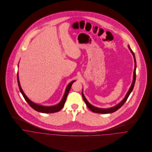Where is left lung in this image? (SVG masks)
<instances>
[{
    "instance_id": "obj_1",
    "label": "left lung",
    "mask_w": 152,
    "mask_h": 152,
    "mask_svg": "<svg viewBox=\"0 0 152 152\" xmlns=\"http://www.w3.org/2000/svg\"><path fill=\"white\" fill-rule=\"evenodd\" d=\"M129 48L131 51V53H132L133 56V57H134V72H133V82H132V84L131 85V87H130V89H129L127 94L126 95L125 98L119 104H118L117 105L112 107V108H110L108 109H102V108H96V107H95L94 106H92V105H91L88 101H87L86 98H85L83 92H82V96H83V98L85 102V103L86 104L88 108L92 112H95V113H112V112H115L116 110H117L118 109L120 108L125 103V102L126 101V100L128 99L129 95L131 93V92L132 91L133 89V87L134 86V83H135V80H136V59H135V56H134V53L133 52V51L132 50V49L130 48V47L129 46Z\"/></svg>"
}]
</instances>
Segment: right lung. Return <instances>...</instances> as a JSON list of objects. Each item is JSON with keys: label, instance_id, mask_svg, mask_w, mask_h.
Returning a JSON list of instances; mask_svg holds the SVG:
<instances>
[{"label": "right lung", "instance_id": "1", "mask_svg": "<svg viewBox=\"0 0 152 152\" xmlns=\"http://www.w3.org/2000/svg\"><path fill=\"white\" fill-rule=\"evenodd\" d=\"M75 81H72V82H71L66 87V90H65V94L63 96V98L61 100V101L57 105H54V106H51V107H45V106H42L40 105H37L34 102H33L32 101H31L27 96L26 95L24 94V93L23 92V90H22L20 85V83H19V77H18V86L19 88V89L22 93V95L23 96L24 98L25 99V100L26 101V102L28 104V105L32 108L34 109V110H36L37 112H42V113H54V112H58L59 110H60L61 109L63 108V107L64 106L65 104V101L68 95V94L71 89V87L72 86V84H73V83H74Z\"/></svg>", "mask_w": 152, "mask_h": 152}]
</instances>
